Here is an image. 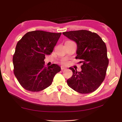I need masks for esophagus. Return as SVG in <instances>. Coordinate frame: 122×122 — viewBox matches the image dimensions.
<instances>
[{"label":"esophagus","instance_id":"1","mask_svg":"<svg viewBox=\"0 0 122 122\" xmlns=\"http://www.w3.org/2000/svg\"><path fill=\"white\" fill-rule=\"evenodd\" d=\"M61 70H64V69H66V68L65 66H61Z\"/></svg>","mask_w":122,"mask_h":122}]
</instances>
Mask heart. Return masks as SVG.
Wrapping results in <instances>:
<instances>
[{
    "label": "heart",
    "instance_id": "heart-1",
    "mask_svg": "<svg viewBox=\"0 0 122 122\" xmlns=\"http://www.w3.org/2000/svg\"><path fill=\"white\" fill-rule=\"evenodd\" d=\"M64 62H66V61H64Z\"/></svg>",
    "mask_w": 122,
    "mask_h": 122
}]
</instances>
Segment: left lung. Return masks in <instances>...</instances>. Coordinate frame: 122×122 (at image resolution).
<instances>
[{
    "instance_id": "8db88e82",
    "label": "left lung",
    "mask_w": 122,
    "mask_h": 122,
    "mask_svg": "<svg viewBox=\"0 0 122 122\" xmlns=\"http://www.w3.org/2000/svg\"><path fill=\"white\" fill-rule=\"evenodd\" d=\"M62 34L76 43V58L81 60L80 63H82L80 72L70 67L73 75L67 80V84L82 94L95 91L104 81L108 65L105 43L97 33L86 30L71 31Z\"/></svg>"
}]
</instances>
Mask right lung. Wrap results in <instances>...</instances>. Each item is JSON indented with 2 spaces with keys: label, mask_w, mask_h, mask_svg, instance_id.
Here are the masks:
<instances>
[{
  "label": "right lung",
  "mask_w": 122,
  "mask_h": 122,
  "mask_svg": "<svg viewBox=\"0 0 122 122\" xmlns=\"http://www.w3.org/2000/svg\"><path fill=\"white\" fill-rule=\"evenodd\" d=\"M61 35L36 30L27 32L18 42L12 60L14 74L25 89L31 92L45 89L60 71L58 64L46 67L44 60L52 52Z\"/></svg>",
  "instance_id": "obj_1"
}]
</instances>
